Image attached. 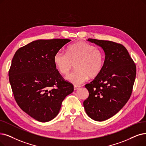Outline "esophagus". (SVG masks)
<instances>
[{
	"instance_id": "esophagus-1",
	"label": "esophagus",
	"mask_w": 146,
	"mask_h": 146,
	"mask_svg": "<svg viewBox=\"0 0 146 146\" xmlns=\"http://www.w3.org/2000/svg\"><path fill=\"white\" fill-rule=\"evenodd\" d=\"M80 86H74V90H77L80 88Z\"/></svg>"
}]
</instances>
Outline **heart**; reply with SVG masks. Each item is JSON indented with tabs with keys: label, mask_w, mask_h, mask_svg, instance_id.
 <instances>
[{
	"label": "heart",
	"mask_w": 146,
	"mask_h": 146,
	"mask_svg": "<svg viewBox=\"0 0 146 146\" xmlns=\"http://www.w3.org/2000/svg\"><path fill=\"white\" fill-rule=\"evenodd\" d=\"M104 62L105 54L101 49L83 41L69 46L66 53L57 51L54 57L56 69L61 74H67L74 64L76 70L68 74L65 79L75 85L84 83L89 76L94 78L100 75Z\"/></svg>",
	"instance_id": "obj_1"
}]
</instances>
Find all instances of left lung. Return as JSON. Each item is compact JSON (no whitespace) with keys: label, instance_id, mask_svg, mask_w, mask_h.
Wrapping results in <instances>:
<instances>
[{"label":"left lung","instance_id":"left-lung-1","mask_svg":"<svg viewBox=\"0 0 146 146\" xmlns=\"http://www.w3.org/2000/svg\"><path fill=\"white\" fill-rule=\"evenodd\" d=\"M87 40L101 46L106 54L101 72L85 85L89 95L83 102L89 117L102 121L117 114L129 100L136 77V66L123 45L91 38Z\"/></svg>","mask_w":146,"mask_h":146}]
</instances>
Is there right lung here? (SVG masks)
Masks as SVG:
<instances>
[{
    "mask_svg": "<svg viewBox=\"0 0 146 146\" xmlns=\"http://www.w3.org/2000/svg\"><path fill=\"white\" fill-rule=\"evenodd\" d=\"M71 40L38 39L20 48L13 57L9 80L15 101L39 121L55 118L64 99L74 91L54 63L55 54Z\"/></svg>",
    "mask_w": 146,
    "mask_h": 146,
    "instance_id": "right-lung-1",
    "label": "right lung"
}]
</instances>
